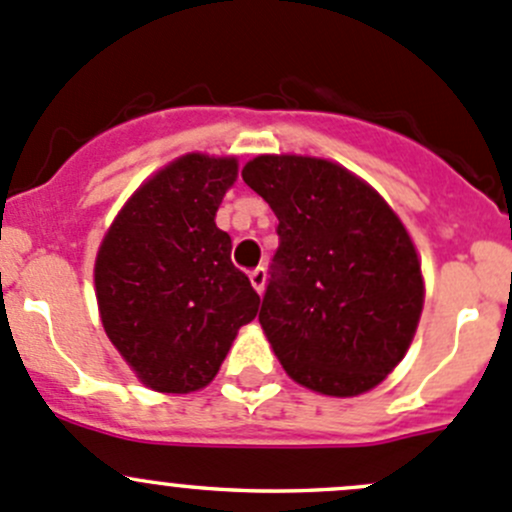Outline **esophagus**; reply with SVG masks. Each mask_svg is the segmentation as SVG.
Wrapping results in <instances>:
<instances>
[{
    "instance_id": "esophagus-1",
    "label": "esophagus",
    "mask_w": 512,
    "mask_h": 512,
    "mask_svg": "<svg viewBox=\"0 0 512 512\" xmlns=\"http://www.w3.org/2000/svg\"><path fill=\"white\" fill-rule=\"evenodd\" d=\"M249 278H251V286H254L258 293H261L263 286H266V268H263V266L254 268V271L249 273Z\"/></svg>"
}]
</instances>
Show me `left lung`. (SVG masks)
<instances>
[{
  "label": "left lung",
  "instance_id": "1",
  "mask_svg": "<svg viewBox=\"0 0 512 512\" xmlns=\"http://www.w3.org/2000/svg\"><path fill=\"white\" fill-rule=\"evenodd\" d=\"M276 214L261 321L288 376L326 396L371 391L406 356L423 308L421 263L368 184L311 156L241 171Z\"/></svg>",
  "mask_w": 512,
  "mask_h": 512
}]
</instances>
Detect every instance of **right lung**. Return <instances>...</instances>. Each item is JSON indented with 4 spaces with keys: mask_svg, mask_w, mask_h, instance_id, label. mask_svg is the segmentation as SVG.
I'll list each match as a JSON object with an SVG mask.
<instances>
[{
    "mask_svg": "<svg viewBox=\"0 0 512 512\" xmlns=\"http://www.w3.org/2000/svg\"><path fill=\"white\" fill-rule=\"evenodd\" d=\"M236 171V159L181 156L131 196L101 241V323L154 391L204 388L236 331L256 318L261 298L214 221Z\"/></svg>",
    "mask_w": 512,
    "mask_h": 512,
    "instance_id": "right-lung-1",
    "label": "right lung"
}]
</instances>
